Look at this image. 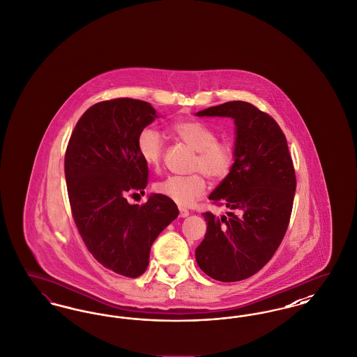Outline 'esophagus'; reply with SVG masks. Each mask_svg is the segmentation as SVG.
<instances>
[{
    "label": "esophagus",
    "mask_w": 357,
    "mask_h": 357,
    "mask_svg": "<svg viewBox=\"0 0 357 357\" xmlns=\"http://www.w3.org/2000/svg\"><path fill=\"white\" fill-rule=\"evenodd\" d=\"M190 215V213H188V210H186V208H179V217L181 218H186V217H188Z\"/></svg>",
    "instance_id": "34e87169"
}]
</instances>
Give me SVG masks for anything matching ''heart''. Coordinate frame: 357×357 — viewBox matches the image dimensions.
Returning a JSON list of instances; mask_svg holds the SVG:
<instances>
[{"label": "heart", "mask_w": 357, "mask_h": 357, "mask_svg": "<svg viewBox=\"0 0 357 357\" xmlns=\"http://www.w3.org/2000/svg\"><path fill=\"white\" fill-rule=\"evenodd\" d=\"M174 134L188 147L195 150L198 156L194 162V170L204 172L211 181L223 179L233 166L234 151L230 143L218 142L213 130L199 121L183 120L172 126ZM137 151L142 160L151 169H158L162 163L165 139L155 128H144L137 136ZM202 172L191 175H170L155 183V190L174 204L182 207L192 204L206 192V178Z\"/></svg>", "instance_id": "heart-1"}]
</instances>
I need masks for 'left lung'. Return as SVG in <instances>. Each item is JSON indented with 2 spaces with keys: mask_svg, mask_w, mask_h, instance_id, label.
<instances>
[{
  "mask_svg": "<svg viewBox=\"0 0 357 357\" xmlns=\"http://www.w3.org/2000/svg\"><path fill=\"white\" fill-rule=\"evenodd\" d=\"M195 116L231 118L236 126L233 166L208 195L231 211L221 218L204 213L207 230L195 259L217 281H241L266 265L288 229L296 175L287 137L250 102H225Z\"/></svg>",
  "mask_w": 357,
  "mask_h": 357,
  "instance_id": "1",
  "label": "left lung"
}]
</instances>
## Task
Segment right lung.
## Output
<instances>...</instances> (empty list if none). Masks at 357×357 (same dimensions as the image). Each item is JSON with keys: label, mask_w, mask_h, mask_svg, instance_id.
Segmentation results:
<instances>
[{"label": "right lung", "mask_w": 357, "mask_h": 357, "mask_svg": "<svg viewBox=\"0 0 357 357\" xmlns=\"http://www.w3.org/2000/svg\"><path fill=\"white\" fill-rule=\"evenodd\" d=\"M158 118L150 102H98L77 121L66 153L69 204L85 246L104 268L130 278L146 272L153 241L179 214L162 194L142 206L126 198L147 186L149 166L136 142Z\"/></svg>", "instance_id": "obj_1"}]
</instances>
